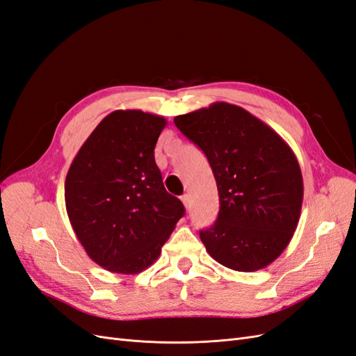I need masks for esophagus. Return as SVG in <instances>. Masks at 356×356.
<instances>
[{"instance_id":"esophagus-1","label":"esophagus","mask_w":356,"mask_h":356,"mask_svg":"<svg viewBox=\"0 0 356 356\" xmlns=\"http://www.w3.org/2000/svg\"><path fill=\"white\" fill-rule=\"evenodd\" d=\"M181 202H182V204H184L186 208H188V203H190V196H188V195H182V196H181Z\"/></svg>"}]
</instances>
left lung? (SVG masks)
Here are the masks:
<instances>
[{"instance_id": "1", "label": "left lung", "mask_w": 356, "mask_h": 356, "mask_svg": "<svg viewBox=\"0 0 356 356\" xmlns=\"http://www.w3.org/2000/svg\"><path fill=\"white\" fill-rule=\"evenodd\" d=\"M174 122L207 156L217 181V221L200 230L209 255L238 272L273 263L293 238L303 203V177L293 149L260 118L227 102Z\"/></svg>"}]
</instances>
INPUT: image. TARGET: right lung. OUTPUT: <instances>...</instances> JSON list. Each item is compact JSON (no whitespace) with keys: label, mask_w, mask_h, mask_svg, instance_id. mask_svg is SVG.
Here are the masks:
<instances>
[{"label":"right lung","mask_w":356,"mask_h":356,"mask_svg":"<svg viewBox=\"0 0 356 356\" xmlns=\"http://www.w3.org/2000/svg\"><path fill=\"white\" fill-rule=\"evenodd\" d=\"M166 123L141 110L113 111L70 166L65 204L71 225L88 255L105 270H145L186 212L166 191L154 160Z\"/></svg>","instance_id":"1"}]
</instances>
